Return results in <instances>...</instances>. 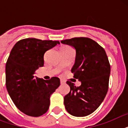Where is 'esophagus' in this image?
Here are the masks:
<instances>
[{"mask_svg":"<svg viewBox=\"0 0 128 128\" xmlns=\"http://www.w3.org/2000/svg\"><path fill=\"white\" fill-rule=\"evenodd\" d=\"M60 84H65V82H64V80H60Z\"/></svg>","mask_w":128,"mask_h":128,"instance_id":"obj_1","label":"esophagus"}]
</instances>
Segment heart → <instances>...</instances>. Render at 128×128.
<instances>
[{"label": "heart", "instance_id": "b5f03b06", "mask_svg": "<svg viewBox=\"0 0 128 128\" xmlns=\"http://www.w3.org/2000/svg\"><path fill=\"white\" fill-rule=\"evenodd\" d=\"M68 48H70V47L67 46H62V48H60V49H68Z\"/></svg>", "mask_w": 128, "mask_h": 128}]
</instances>
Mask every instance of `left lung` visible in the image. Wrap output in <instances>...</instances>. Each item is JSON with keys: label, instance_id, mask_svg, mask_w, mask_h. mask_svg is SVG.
<instances>
[{"label": "left lung", "instance_id": "obj_1", "mask_svg": "<svg viewBox=\"0 0 128 128\" xmlns=\"http://www.w3.org/2000/svg\"><path fill=\"white\" fill-rule=\"evenodd\" d=\"M76 50V58L71 72L81 85L75 86L67 81L70 92L64 96L68 113L84 117L93 113L105 98L108 90L110 65L105 50L89 38H73L61 41Z\"/></svg>", "mask_w": 128, "mask_h": 128}]
</instances>
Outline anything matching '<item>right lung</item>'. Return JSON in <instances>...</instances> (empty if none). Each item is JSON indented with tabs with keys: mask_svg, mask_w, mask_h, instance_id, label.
<instances>
[{
	"mask_svg": "<svg viewBox=\"0 0 128 128\" xmlns=\"http://www.w3.org/2000/svg\"><path fill=\"white\" fill-rule=\"evenodd\" d=\"M59 44L29 38L17 42L11 50L6 64V86L15 106L26 115L38 117L46 113L50 96L60 86L57 77L44 80L34 76L44 66V53Z\"/></svg>",
	"mask_w": 128,
	"mask_h": 128,
	"instance_id": "1",
	"label": "right lung"
}]
</instances>
